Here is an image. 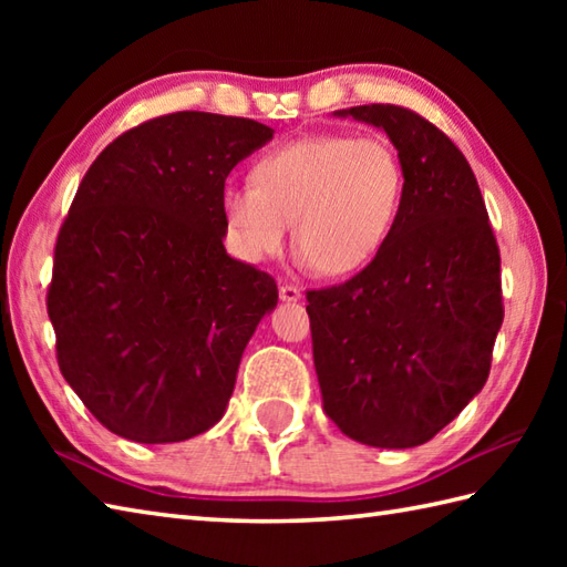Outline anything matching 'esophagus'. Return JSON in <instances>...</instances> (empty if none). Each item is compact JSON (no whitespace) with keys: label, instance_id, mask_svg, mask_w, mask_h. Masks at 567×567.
I'll return each mask as SVG.
<instances>
[{"label":"esophagus","instance_id":"esophagus-1","mask_svg":"<svg viewBox=\"0 0 567 567\" xmlns=\"http://www.w3.org/2000/svg\"><path fill=\"white\" fill-rule=\"evenodd\" d=\"M280 299L287 305H292V302H299V299H302V292H299L295 285H282L280 287Z\"/></svg>","mask_w":567,"mask_h":567}]
</instances>
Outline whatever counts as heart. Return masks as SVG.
<instances>
[{"label":"heart","instance_id":"b5f03b06","mask_svg":"<svg viewBox=\"0 0 567 567\" xmlns=\"http://www.w3.org/2000/svg\"><path fill=\"white\" fill-rule=\"evenodd\" d=\"M404 197V165L388 138L319 134L265 153L252 185L228 183L221 212L238 256H277L295 234L297 262L333 277L380 256Z\"/></svg>","mask_w":567,"mask_h":567}]
</instances>
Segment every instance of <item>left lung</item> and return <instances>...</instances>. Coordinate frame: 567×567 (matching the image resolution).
Segmentation results:
<instances>
[{"label": "left lung", "instance_id": "left-lung-1", "mask_svg": "<svg viewBox=\"0 0 567 567\" xmlns=\"http://www.w3.org/2000/svg\"><path fill=\"white\" fill-rule=\"evenodd\" d=\"M333 114L388 134L404 197L365 270L307 292L323 412L358 443L414 449L485 388L504 319L499 248L477 179L443 131L394 104Z\"/></svg>", "mask_w": 567, "mask_h": 567}]
</instances>
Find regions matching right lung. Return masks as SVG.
<instances>
[{
  "label": "right lung",
  "mask_w": 567,
  "mask_h": 567,
  "mask_svg": "<svg viewBox=\"0 0 567 567\" xmlns=\"http://www.w3.org/2000/svg\"><path fill=\"white\" fill-rule=\"evenodd\" d=\"M272 134L252 118L167 114L118 136L82 177L48 317L60 372L116 436L187 441L224 416L277 285L226 252L221 192Z\"/></svg>",
  "instance_id": "1"
}]
</instances>
